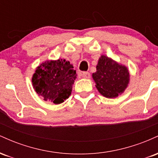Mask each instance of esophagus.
I'll use <instances>...</instances> for the list:
<instances>
[{"mask_svg": "<svg viewBox=\"0 0 158 158\" xmlns=\"http://www.w3.org/2000/svg\"><path fill=\"white\" fill-rule=\"evenodd\" d=\"M81 78H84V79H89L90 77V74L88 72H83L80 74Z\"/></svg>", "mask_w": 158, "mask_h": 158, "instance_id": "obj_1", "label": "esophagus"}]
</instances>
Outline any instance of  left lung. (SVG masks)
<instances>
[{"label":"left lung","instance_id":"left-lung-1","mask_svg":"<svg viewBox=\"0 0 158 158\" xmlns=\"http://www.w3.org/2000/svg\"><path fill=\"white\" fill-rule=\"evenodd\" d=\"M92 77L98 91L107 98H115L122 94L130 80L127 67L105 55L99 59L97 71Z\"/></svg>","mask_w":158,"mask_h":158}]
</instances>
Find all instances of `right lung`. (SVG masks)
I'll list each match as a JSON object with an SVG mask.
<instances>
[{"instance_id":"add662e5","label":"right lung","mask_w":158,"mask_h":158,"mask_svg":"<svg viewBox=\"0 0 158 158\" xmlns=\"http://www.w3.org/2000/svg\"><path fill=\"white\" fill-rule=\"evenodd\" d=\"M77 76L69 61L47 60L36 68L32 78V86L44 101L61 104L71 94Z\"/></svg>"}]
</instances>
